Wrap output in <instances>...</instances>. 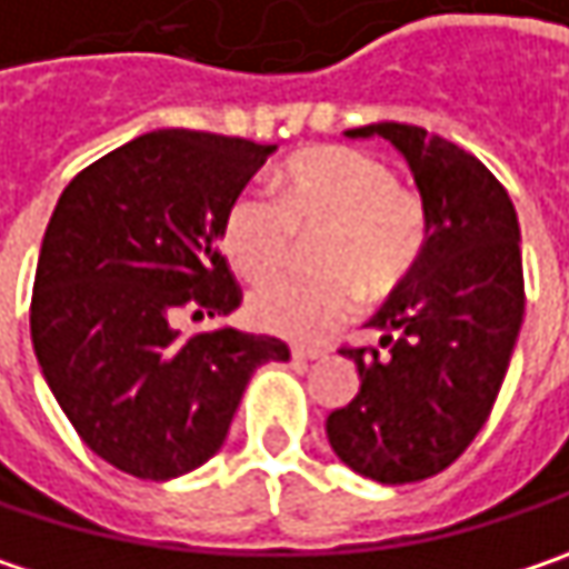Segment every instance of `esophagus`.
Segmentation results:
<instances>
[{
	"label": "esophagus",
	"instance_id": "34e87169",
	"mask_svg": "<svg viewBox=\"0 0 569 569\" xmlns=\"http://www.w3.org/2000/svg\"><path fill=\"white\" fill-rule=\"evenodd\" d=\"M323 352L320 349H305V346H291V359L295 362H313V359H320Z\"/></svg>",
	"mask_w": 569,
	"mask_h": 569
}]
</instances>
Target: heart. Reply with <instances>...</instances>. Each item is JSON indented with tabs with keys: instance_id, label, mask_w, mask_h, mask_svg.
Wrapping results in <instances>:
<instances>
[{
	"instance_id": "obj_1",
	"label": "heart",
	"mask_w": 569,
	"mask_h": 569,
	"mask_svg": "<svg viewBox=\"0 0 569 569\" xmlns=\"http://www.w3.org/2000/svg\"><path fill=\"white\" fill-rule=\"evenodd\" d=\"M301 236L317 246L320 278L281 274L249 295L256 327L288 340H320L356 310L382 301L418 264L427 242L425 203L395 187L386 164L359 148L323 144L278 171V197L242 190L226 207L223 252L242 278H268L288 264Z\"/></svg>"
}]
</instances>
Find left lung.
I'll list each match as a JSON object with an SVG mask.
<instances>
[{
	"instance_id": "obj_1",
	"label": "left lung",
	"mask_w": 569,
	"mask_h": 569,
	"mask_svg": "<svg viewBox=\"0 0 569 569\" xmlns=\"http://www.w3.org/2000/svg\"><path fill=\"white\" fill-rule=\"evenodd\" d=\"M376 136L415 178L427 242L369 320L386 356L343 349L359 391L327 418V440L352 472L405 486L450 467L496 405L525 317L521 229L506 187L460 144L405 122L346 132Z\"/></svg>"
}]
</instances>
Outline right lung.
I'll return each instance as SVG.
<instances>
[{"label": "right lung", "mask_w": 569, "mask_h": 569, "mask_svg": "<svg viewBox=\"0 0 569 569\" xmlns=\"http://www.w3.org/2000/svg\"><path fill=\"white\" fill-rule=\"evenodd\" d=\"M278 144L158 129L63 187L41 239L31 343L83 443L116 469L168 482L223 447L252 372L288 346L178 313L226 317L239 284L220 256L226 207Z\"/></svg>", "instance_id": "add662e5"}]
</instances>
